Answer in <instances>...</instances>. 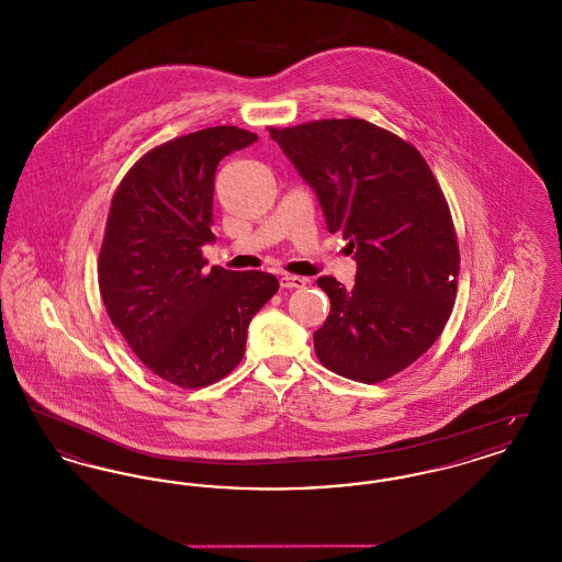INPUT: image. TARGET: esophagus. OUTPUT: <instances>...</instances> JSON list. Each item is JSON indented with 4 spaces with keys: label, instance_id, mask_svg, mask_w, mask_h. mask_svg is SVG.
Wrapping results in <instances>:
<instances>
[{
    "label": "esophagus",
    "instance_id": "obj_1",
    "mask_svg": "<svg viewBox=\"0 0 562 562\" xmlns=\"http://www.w3.org/2000/svg\"><path fill=\"white\" fill-rule=\"evenodd\" d=\"M307 282H310L307 278H303V276H293V273H284V276L280 278L282 289H301V286H305Z\"/></svg>",
    "mask_w": 562,
    "mask_h": 562
}]
</instances>
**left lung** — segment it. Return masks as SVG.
<instances>
[{
  "label": "left lung",
  "mask_w": 562,
  "mask_h": 562,
  "mask_svg": "<svg viewBox=\"0 0 562 562\" xmlns=\"http://www.w3.org/2000/svg\"><path fill=\"white\" fill-rule=\"evenodd\" d=\"M269 136L318 193L326 227L341 232L356 284L318 278L330 314L314 333L322 364L379 383L411 367L453 312L459 244L447 198L424 156L367 120H314Z\"/></svg>",
  "instance_id": "left-lung-1"
}]
</instances>
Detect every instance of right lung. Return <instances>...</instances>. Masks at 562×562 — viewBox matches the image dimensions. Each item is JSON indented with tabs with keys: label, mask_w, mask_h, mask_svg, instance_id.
Masks as SVG:
<instances>
[{
	"label": "right lung",
	"mask_w": 562,
	"mask_h": 562,
	"mask_svg": "<svg viewBox=\"0 0 562 562\" xmlns=\"http://www.w3.org/2000/svg\"><path fill=\"white\" fill-rule=\"evenodd\" d=\"M259 136L213 126L140 156L115 189L99 255L109 318L154 374L206 387L240 364L252 316L280 289L268 271L206 269L214 172Z\"/></svg>",
	"instance_id": "obj_1"
}]
</instances>
